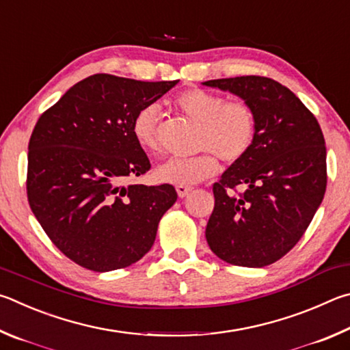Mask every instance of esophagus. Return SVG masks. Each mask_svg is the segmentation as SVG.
Returning a JSON list of instances; mask_svg holds the SVG:
<instances>
[{
  "mask_svg": "<svg viewBox=\"0 0 350 350\" xmlns=\"http://www.w3.org/2000/svg\"><path fill=\"white\" fill-rule=\"evenodd\" d=\"M191 191H192V186H176V192H178L180 198H185Z\"/></svg>",
  "mask_w": 350,
  "mask_h": 350,
  "instance_id": "34e87169",
  "label": "esophagus"
}]
</instances>
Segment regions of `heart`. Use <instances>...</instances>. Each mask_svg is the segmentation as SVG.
Instances as JSON below:
<instances>
[{
    "instance_id": "b5f03b06",
    "label": "heart",
    "mask_w": 350,
    "mask_h": 350,
    "mask_svg": "<svg viewBox=\"0 0 350 350\" xmlns=\"http://www.w3.org/2000/svg\"><path fill=\"white\" fill-rule=\"evenodd\" d=\"M176 110L200 124L198 149L195 157L172 158L157 169V178L176 186H192L211 178L218 172L219 157L226 163H235L246 155L254 144L256 115L244 100L228 98L204 89H187L174 98ZM159 107L146 104L132 120V135L146 152H159L158 143Z\"/></svg>"
}]
</instances>
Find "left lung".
Segmentation results:
<instances>
[{
	"label": "left lung",
	"instance_id": "left-lung-1",
	"mask_svg": "<svg viewBox=\"0 0 350 350\" xmlns=\"http://www.w3.org/2000/svg\"><path fill=\"white\" fill-rule=\"evenodd\" d=\"M254 107L250 150L213 185L206 240L234 266L265 267L299 241L327 185L326 146L314 113L286 85L266 77L211 79Z\"/></svg>",
	"mask_w": 350,
	"mask_h": 350
}]
</instances>
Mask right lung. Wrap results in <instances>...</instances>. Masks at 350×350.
Listing matches in <instances>:
<instances>
[{
  "instance_id": "right-lung-1",
  "label": "right lung",
  "mask_w": 350,
  "mask_h": 350,
  "mask_svg": "<svg viewBox=\"0 0 350 350\" xmlns=\"http://www.w3.org/2000/svg\"><path fill=\"white\" fill-rule=\"evenodd\" d=\"M176 83L96 73L36 121L27 155L30 209L55 246L81 267L109 272L143 258L176 201L170 185H124L150 169L132 135L133 115Z\"/></svg>"
}]
</instances>
